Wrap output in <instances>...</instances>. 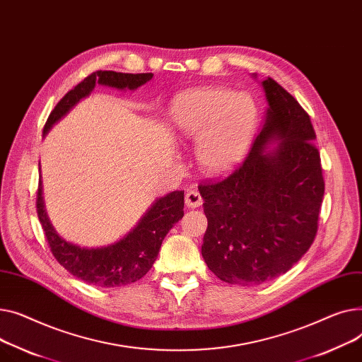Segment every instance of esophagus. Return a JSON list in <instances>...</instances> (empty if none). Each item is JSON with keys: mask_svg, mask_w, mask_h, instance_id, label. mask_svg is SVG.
<instances>
[{"mask_svg": "<svg viewBox=\"0 0 362 362\" xmlns=\"http://www.w3.org/2000/svg\"><path fill=\"white\" fill-rule=\"evenodd\" d=\"M185 204L189 209H194V207H200L203 204V199L200 196V193L197 191L196 187L187 189V194H185Z\"/></svg>", "mask_w": 362, "mask_h": 362, "instance_id": "34e87169", "label": "esophagus"}]
</instances>
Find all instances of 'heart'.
Instances as JSON below:
<instances>
[{
    "label": "heart",
    "instance_id": "obj_1",
    "mask_svg": "<svg viewBox=\"0 0 362 362\" xmlns=\"http://www.w3.org/2000/svg\"><path fill=\"white\" fill-rule=\"evenodd\" d=\"M257 118L259 110L251 95L223 88L185 90L169 106L174 132L197 140L196 156L209 174H223L244 159Z\"/></svg>",
    "mask_w": 362,
    "mask_h": 362
}]
</instances>
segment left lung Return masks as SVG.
<instances>
[{
	"label": "left lung",
	"mask_w": 362,
	"mask_h": 362,
	"mask_svg": "<svg viewBox=\"0 0 362 362\" xmlns=\"http://www.w3.org/2000/svg\"><path fill=\"white\" fill-rule=\"evenodd\" d=\"M260 84L267 110L250 153L228 178L199 187L202 256L221 281L241 286L279 278L304 256L325 194L308 114L273 78Z\"/></svg>",
	"instance_id": "8db88e82"
}]
</instances>
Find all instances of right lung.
<instances>
[{
	"label": "right lung",
	"mask_w": 362,
	"mask_h": 362,
	"mask_svg": "<svg viewBox=\"0 0 362 362\" xmlns=\"http://www.w3.org/2000/svg\"><path fill=\"white\" fill-rule=\"evenodd\" d=\"M152 73L96 71L90 74L57 103L45 124L44 137L80 100L89 98L98 84L121 92H134L152 80ZM42 194L44 188L42 180H39L36 197L37 218L44 228L54 257L76 278L99 288L125 286L141 279L156 262L166 233L184 216V191H171L158 197L136 226L115 243L100 247H83L64 240L55 230L48 218Z\"/></svg>",
	"instance_id": "1"
}]
</instances>
